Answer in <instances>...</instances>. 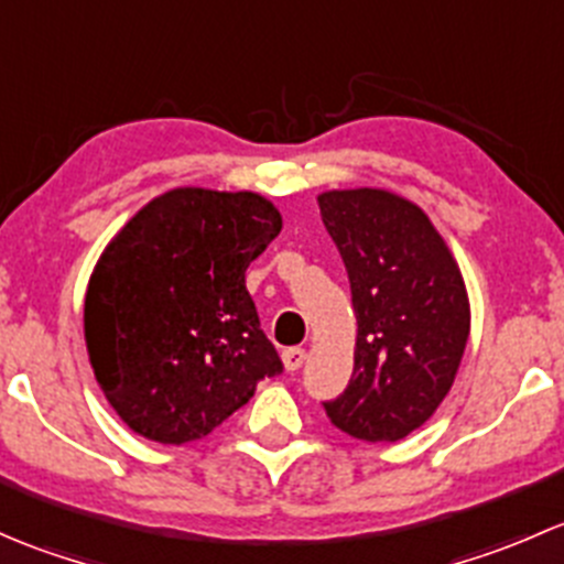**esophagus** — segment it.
<instances>
[{
    "instance_id": "esophagus-1",
    "label": "esophagus",
    "mask_w": 564,
    "mask_h": 564,
    "mask_svg": "<svg viewBox=\"0 0 564 564\" xmlns=\"http://www.w3.org/2000/svg\"><path fill=\"white\" fill-rule=\"evenodd\" d=\"M303 362H305V349H300V346L283 349V366H286V371H297Z\"/></svg>"
}]
</instances>
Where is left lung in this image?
<instances>
[{
  "instance_id": "obj_1",
  "label": "left lung",
  "mask_w": 564,
  "mask_h": 564,
  "mask_svg": "<svg viewBox=\"0 0 564 564\" xmlns=\"http://www.w3.org/2000/svg\"><path fill=\"white\" fill-rule=\"evenodd\" d=\"M322 220L344 259L357 314L355 371L329 423L362 442H398L456 379L469 300L456 259L425 213L388 191H329Z\"/></svg>"
}]
</instances>
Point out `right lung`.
<instances>
[{"label": "right lung", "instance_id": "add662e5", "mask_svg": "<svg viewBox=\"0 0 564 564\" xmlns=\"http://www.w3.org/2000/svg\"><path fill=\"white\" fill-rule=\"evenodd\" d=\"M278 231L281 213L256 193L176 187L100 256L84 335L100 390L135 434L202 440L283 373L246 289Z\"/></svg>", "mask_w": 564, "mask_h": 564}]
</instances>
